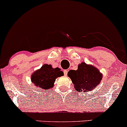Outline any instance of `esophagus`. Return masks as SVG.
<instances>
[{"mask_svg":"<svg viewBox=\"0 0 127 127\" xmlns=\"http://www.w3.org/2000/svg\"><path fill=\"white\" fill-rule=\"evenodd\" d=\"M67 73L68 71L67 70H64V76L67 75Z\"/></svg>","mask_w":127,"mask_h":127,"instance_id":"1","label":"esophagus"}]
</instances>
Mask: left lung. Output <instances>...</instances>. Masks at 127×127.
Segmentation results:
<instances>
[{"label": "left lung", "mask_w": 127, "mask_h": 127, "mask_svg": "<svg viewBox=\"0 0 127 127\" xmlns=\"http://www.w3.org/2000/svg\"><path fill=\"white\" fill-rule=\"evenodd\" d=\"M67 75L76 90L80 93L91 91L100 84L103 77L97 68L84 62L78 65V70H71Z\"/></svg>", "instance_id": "1"}]
</instances>
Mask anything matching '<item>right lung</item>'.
Returning a JSON list of instances; mask_svg holds the SVG:
<instances>
[{
	"label": "right lung",
	"instance_id": "add662e5",
	"mask_svg": "<svg viewBox=\"0 0 127 127\" xmlns=\"http://www.w3.org/2000/svg\"><path fill=\"white\" fill-rule=\"evenodd\" d=\"M63 75V72L60 68H53L51 65L45 64L32 74L31 79L36 87L45 90L53 87L56 78Z\"/></svg>",
	"mask_w": 127,
	"mask_h": 127
}]
</instances>
